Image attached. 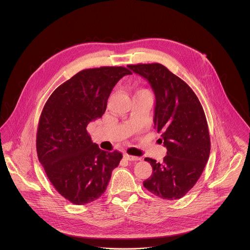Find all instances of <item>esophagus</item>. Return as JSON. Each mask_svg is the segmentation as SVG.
Here are the masks:
<instances>
[{
	"instance_id": "34e87169",
	"label": "esophagus",
	"mask_w": 250,
	"mask_h": 250,
	"mask_svg": "<svg viewBox=\"0 0 250 250\" xmlns=\"http://www.w3.org/2000/svg\"><path fill=\"white\" fill-rule=\"evenodd\" d=\"M123 157H124L126 160H128V161H139V160H141V158L136 157V156H131V155H129V154H127V153H124V154H123Z\"/></svg>"
}]
</instances>
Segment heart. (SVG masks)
<instances>
[{"label":"heart","instance_id":"obj_1","mask_svg":"<svg viewBox=\"0 0 250 250\" xmlns=\"http://www.w3.org/2000/svg\"><path fill=\"white\" fill-rule=\"evenodd\" d=\"M141 93H149V91L146 90V89H140L136 94H141ZM149 94H150V93H149Z\"/></svg>","mask_w":250,"mask_h":250}]
</instances>
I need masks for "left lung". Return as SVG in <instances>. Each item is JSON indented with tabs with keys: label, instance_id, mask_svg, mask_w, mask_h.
<instances>
[{
	"label": "left lung",
	"instance_id": "left-lung-1",
	"mask_svg": "<svg viewBox=\"0 0 250 250\" xmlns=\"http://www.w3.org/2000/svg\"><path fill=\"white\" fill-rule=\"evenodd\" d=\"M145 78L156 96L154 128L167 147L163 163L145 158L152 175L143 182L154 195L174 200L186 195L208 162L211 140L202 105L188 84L161 63L130 64Z\"/></svg>",
	"mask_w": 250,
	"mask_h": 250
}]
</instances>
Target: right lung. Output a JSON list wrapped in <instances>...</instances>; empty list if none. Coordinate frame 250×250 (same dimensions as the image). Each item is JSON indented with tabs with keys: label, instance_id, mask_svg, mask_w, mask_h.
Instances as JSON below:
<instances>
[{
	"label": "right lung",
	"instance_id": "right-lung-1",
	"mask_svg": "<svg viewBox=\"0 0 250 250\" xmlns=\"http://www.w3.org/2000/svg\"><path fill=\"white\" fill-rule=\"evenodd\" d=\"M132 72L123 66L84 69L51 94L40 114L36 151L47 177L65 199L83 205L107 188L122 154L92 143L88 123L102 117L116 83Z\"/></svg>",
	"mask_w": 250,
	"mask_h": 250
}]
</instances>
